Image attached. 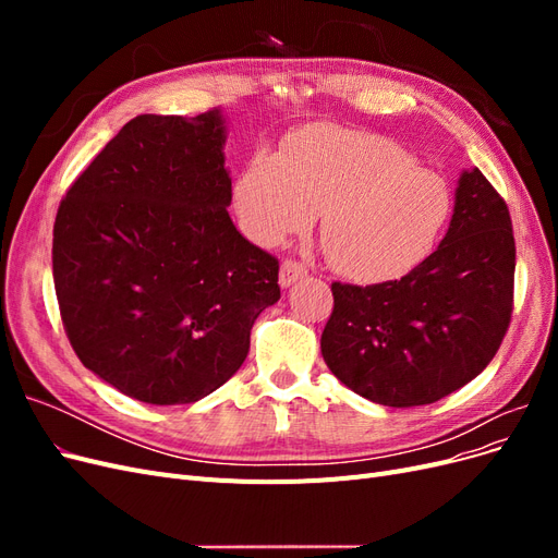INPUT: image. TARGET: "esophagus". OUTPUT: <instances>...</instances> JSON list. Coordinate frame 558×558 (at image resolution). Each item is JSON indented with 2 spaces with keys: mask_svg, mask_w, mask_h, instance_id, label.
I'll return each mask as SVG.
<instances>
[{
  "mask_svg": "<svg viewBox=\"0 0 558 558\" xmlns=\"http://www.w3.org/2000/svg\"><path fill=\"white\" fill-rule=\"evenodd\" d=\"M307 275V267L302 265L300 260H293V258H286L281 263V269H279V283L283 286V289H289L291 283H295L300 277Z\"/></svg>",
  "mask_w": 558,
  "mask_h": 558,
  "instance_id": "1",
  "label": "esophagus"
}]
</instances>
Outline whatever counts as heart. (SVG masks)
<instances>
[{"instance_id":"heart-1","label":"heart","mask_w":558,"mask_h":558,"mask_svg":"<svg viewBox=\"0 0 558 558\" xmlns=\"http://www.w3.org/2000/svg\"><path fill=\"white\" fill-rule=\"evenodd\" d=\"M449 183L400 144L373 132L318 125L256 150L232 183L242 232L260 246L305 230L320 211V246L335 272L356 281L408 275L451 216Z\"/></svg>"}]
</instances>
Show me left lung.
Here are the masks:
<instances>
[{"label": "left lung", "instance_id": "left-lung-1", "mask_svg": "<svg viewBox=\"0 0 558 558\" xmlns=\"http://www.w3.org/2000/svg\"><path fill=\"white\" fill-rule=\"evenodd\" d=\"M514 234L505 199L465 170L445 240L412 272L373 286L332 283L320 335L330 373L386 408H416L475 379L508 332Z\"/></svg>", "mask_w": 558, "mask_h": 558}]
</instances>
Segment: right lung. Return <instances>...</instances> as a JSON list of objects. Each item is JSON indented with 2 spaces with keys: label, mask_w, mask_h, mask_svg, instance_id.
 Returning <instances> with one entry per match:
<instances>
[{
  "label": "right lung",
  "mask_w": 558,
  "mask_h": 558,
  "mask_svg": "<svg viewBox=\"0 0 558 558\" xmlns=\"http://www.w3.org/2000/svg\"><path fill=\"white\" fill-rule=\"evenodd\" d=\"M226 121L142 113L70 185L53 281L78 361L148 404L209 396L242 367L279 260L228 214Z\"/></svg>",
  "instance_id": "right-lung-1"
}]
</instances>
